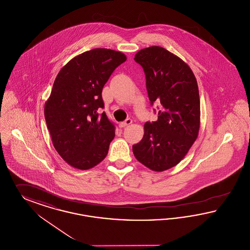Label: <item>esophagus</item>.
Masks as SVG:
<instances>
[{"label": "esophagus", "mask_w": 250, "mask_h": 250, "mask_svg": "<svg viewBox=\"0 0 250 250\" xmlns=\"http://www.w3.org/2000/svg\"><path fill=\"white\" fill-rule=\"evenodd\" d=\"M132 124V120L131 119H126V120L125 121V122H122L120 123V125H119V126L120 127H125V126H127V125H129Z\"/></svg>", "instance_id": "esophagus-1"}]
</instances>
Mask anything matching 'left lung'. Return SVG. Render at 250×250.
Masks as SVG:
<instances>
[{"label":"left lung","instance_id":"left-lung-1","mask_svg":"<svg viewBox=\"0 0 250 250\" xmlns=\"http://www.w3.org/2000/svg\"><path fill=\"white\" fill-rule=\"evenodd\" d=\"M146 76L151 105L161 103L158 119L144 125V136L133 145L137 160L162 172L177 166L194 143L200 128L197 81L189 65L161 46L141 49L135 55Z\"/></svg>","mask_w":250,"mask_h":250}]
</instances>
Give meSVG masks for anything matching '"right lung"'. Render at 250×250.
<instances>
[{
  "label": "right lung",
  "mask_w": 250,
  "mask_h": 250,
  "mask_svg": "<svg viewBox=\"0 0 250 250\" xmlns=\"http://www.w3.org/2000/svg\"><path fill=\"white\" fill-rule=\"evenodd\" d=\"M125 60L119 51L96 48L70 60L56 77L44 117L55 149L74 168L90 169L108 154L115 127L98 110L104 108V84Z\"/></svg>",
  "instance_id": "add662e5"
}]
</instances>
